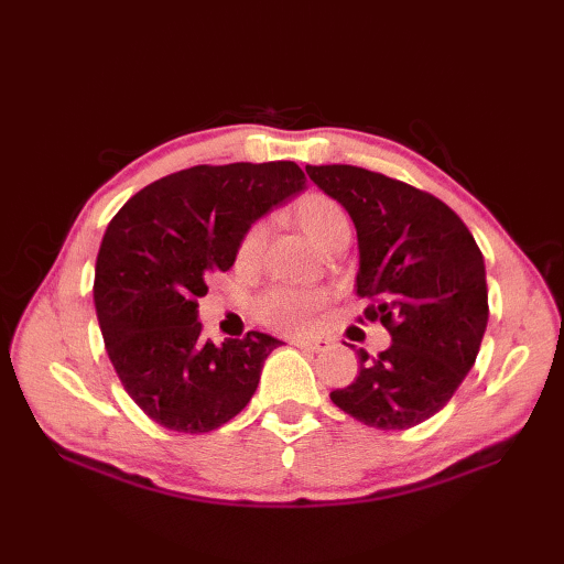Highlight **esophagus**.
<instances>
[{
  "instance_id": "obj_1",
  "label": "esophagus",
  "mask_w": 564,
  "mask_h": 564,
  "mask_svg": "<svg viewBox=\"0 0 564 564\" xmlns=\"http://www.w3.org/2000/svg\"><path fill=\"white\" fill-rule=\"evenodd\" d=\"M291 344L297 346V349H305V351H313V354L329 349V341H327V339H310V337L305 339V337H295V339H291Z\"/></svg>"
}]
</instances>
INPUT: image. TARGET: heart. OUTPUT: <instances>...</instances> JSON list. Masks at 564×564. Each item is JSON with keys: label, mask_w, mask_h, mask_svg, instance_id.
Listing matches in <instances>:
<instances>
[{"label": "heart", "mask_w": 564, "mask_h": 564, "mask_svg": "<svg viewBox=\"0 0 564 564\" xmlns=\"http://www.w3.org/2000/svg\"><path fill=\"white\" fill-rule=\"evenodd\" d=\"M293 215L295 223L301 225V230L313 239L319 249H327L332 242H337V239L349 237V215H346V210L337 200L325 194H317V191L297 198ZM263 235H267V227L261 223L251 225L242 235L237 247L239 267H251V263H257L263 247ZM325 305V293L271 291L259 303V317L267 322V325L281 332H303L310 322H313L317 310Z\"/></svg>", "instance_id": "1"}]
</instances>
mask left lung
I'll return each instance as SVG.
<instances>
[{
	"label": "left lung",
	"instance_id": "8db88e82",
	"mask_svg": "<svg viewBox=\"0 0 564 564\" xmlns=\"http://www.w3.org/2000/svg\"><path fill=\"white\" fill-rule=\"evenodd\" d=\"M346 208L358 237L356 293L366 319L392 344L358 354V376L332 402L376 429H410L446 406L480 351L487 329L485 259L446 203L351 164L305 166Z\"/></svg>",
	"mask_w": 564,
	"mask_h": 564
}]
</instances>
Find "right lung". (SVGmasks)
<instances>
[{
	"instance_id": "add662e5",
	"label": "right lung",
	"mask_w": 564,
	"mask_h": 564,
	"mask_svg": "<svg viewBox=\"0 0 564 564\" xmlns=\"http://www.w3.org/2000/svg\"><path fill=\"white\" fill-rule=\"evenodd\" d=\"M295 162L191 166L145 186L101 239L94 307L126 392L152 422L206 434L257 392L281 339L249 332L215 346L200 334L198 297L210 271H230L239 239L305 191Z\"/></svg>"
}]
</instances>
